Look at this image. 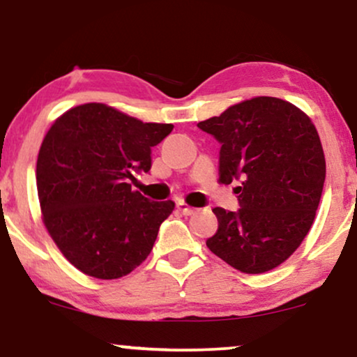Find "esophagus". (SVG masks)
<instances>
[{
    "instance_id": "34e87169",
    "label": "esophagus",
    "mask_w": 357,
    "mask_h": 357,
    "mask_svg": "<svg viewBox=\"0 0 357 357\" xmlns=\"http://www.w3.org/2000/svg\"><path fill=\"white\" fill-rule=\"evenodd\" d=\"M177 208L185 214V216H192V214L195 213V208L188 206V204L183 203V202H177Z\"/></svg>"
}]
</instances>
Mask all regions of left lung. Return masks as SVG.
I'll return each mask as SVG.
<instances>
[{
  "instance_id": "obj_1",
  "label": "left lung",
  "mask_w": 357,
  "mask_h": 357,
  "mask_svg": "<svg viewBox=\"0 0 357 357\" xmlns=\"http://www.w3.org/2000/svg\"><path fill=\"white\" fill-rule=\"evenodd\" d=\"M221 144L219 182H241L237 211L214 208L218 232L206 245L247 275L270 271L310 231L325 182V155L314 123L278 97H253L199 121Z\"/></svg>"
}]
</instances>
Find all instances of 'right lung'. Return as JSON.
Masks as SVG:
<instances>
[{
    "instance_id": "right-lung-1",
    "label": "right lung",
    "mask_w": 357,
    "mask_h": 357,
    "mask_svg": "<svg viewBox=\"0 0 357 357\" xmlns=\"http://www.w3.org/2000/svg\"><path fill=\"white\" fill-rule=\"evenodd\" d=\"M170 123H143L105 104L73 107L58 116L37 158V192L48 234L87 276L116 280L153 250L175 203L131 190L151 170V149Z\"/></svg>"
}]
</instances>
